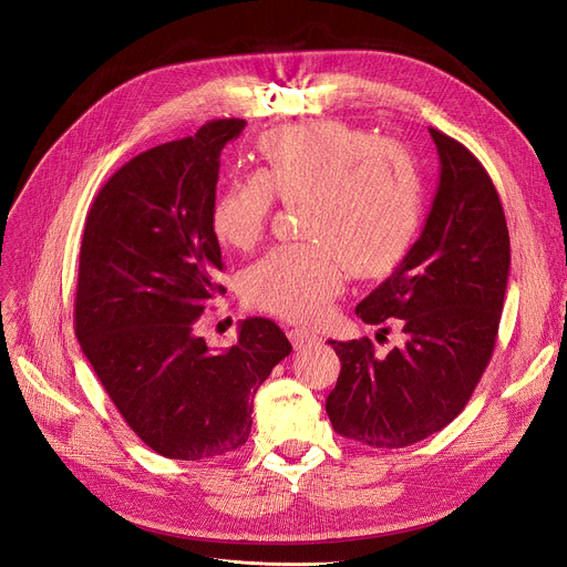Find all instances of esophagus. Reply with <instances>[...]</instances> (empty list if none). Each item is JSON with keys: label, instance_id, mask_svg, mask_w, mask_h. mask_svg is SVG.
Returning a JSON list of instances; mask_svg holds the SVG:
<instances>
[{"label": "esophagus", "instance_id": "esophagus-1", "mask_svg": "<svg viewBox=\"0 0 567 567\" xmlns=\"http://www.w3.org/2000/svg\"><path fill=\"white\" fill-rule=\"evenodd\" d=\"M289 340L293 344V349H306V347H312V344H319L321 338L308 329H289Z\"/></svg>", "mask_w": 567, "mask_h": 567}]
</instances>
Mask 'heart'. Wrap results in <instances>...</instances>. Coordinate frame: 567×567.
Segmentation results:
<instances>
[{
    "instance_id": "obj_1",
    "label": "heart",
    "mask_w": 567,
    "mask_h": 567,
    "mask_svg": "<svg viewBox=\"0 0 567 567\" xmlns=\"http://www.w3.org/2000/svg\"><path fill=\"white\" fill-rule=\"evenodd\" d=\"M264 172L234 176L212 206V229L234 250L252 248L274 204H301L303 244H285L257 259L244 278L250 306L291 321L329 310L353 276L395 268L419 234L423 182L402 146L379 142L344 122L282 126L259 140Z\"/></svg>"
}]
</instances>
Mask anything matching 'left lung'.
<instances>
[{
    "instance_id": "1",
    "label": "left lung",
    "mask_w": 567,
    "mask_h": 567,
    "mask_svg": "<svg viewBox=\"0 0 567 567\" xmlns=\"http://www.w3.org/2000/svg\"><path fill=\"white\" fill-rule=\"evenodd\" d=\"M441 176L419 241L355 306L365 323H398L404 344L385 355L370 338L329 340L340 377L326 398L333 430L372 449H404L455 421L498 336L511 236L483 163L436 128ZM389 333V329H381Z\"/></svg>"
}]
</instances>
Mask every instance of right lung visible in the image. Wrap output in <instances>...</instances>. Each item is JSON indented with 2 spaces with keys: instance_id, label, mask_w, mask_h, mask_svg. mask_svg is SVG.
Masks as SVG:
<instances>
[{
  "instance_id": "1",
  "label": "right lung",
  "mask_w": 567,
  "mask_h": 567,
  "mask_svg": "<svg viewBox=\"0 0 567 567\" xmlns=\"http://www.w3.org/2000/svg\"><path fill=\"white\" fill-rule=\"evenodd\" d=\"M244 118H214L116 169L86 214L75 336L128 427L163 457L212 460L248 441L252 398L289 355L271 319L241 323L212 351L197 333L225 287L212 229L223 146Z\"/></svg>"
}]
</instances>
